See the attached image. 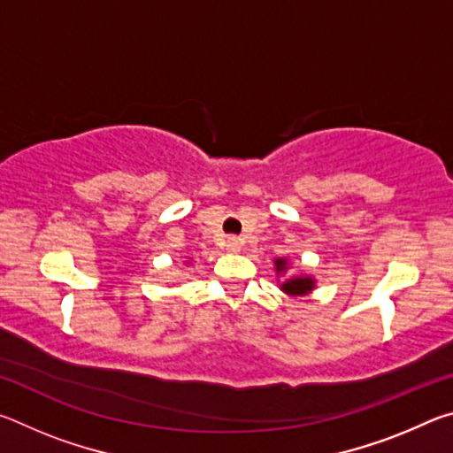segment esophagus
Segmentation results:
<instances>
[{"label": "esophagus", "mask_w": 453, "mask_h": 453, "mask_svg": "<svg viewBox=\"0 0 453 453\" xmlns=\"http://www.w3.org/2000/svg\"><path fill=\"white\" fill-rule=\"evenodd\" d=\"M226 250H227V251H232V254H235V251H240V250H242V243H240V240H237V237H227V242H226Z\"/></svg>", "instance_id": "34e87169"}]
</instances>
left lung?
I'll use <instances>...</instances> for the list:
<instances>
[{
  "mask_svg": "<svg viewBox=\"0 0 453 453\" xmlns=\"http://www.w3.org/2000/svg\"><path fill=\"white\" fill-rule=\"evenodd\" d=\"M286 267H288L286 259H275V270L283 272ZM311 288H313V280H310V278H291V280L281 283V289L291 296H303V294H308V291H311Z\"/></svg>",
  "mask_w": 453,
  "mask_h": 453,
  "instance_id": "1",
  "label": "left lung"
}]
</instances>
